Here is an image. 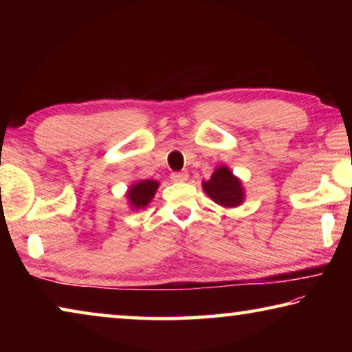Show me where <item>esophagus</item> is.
<instances>
[{
  "label": "esophagus",
  "mask_w": 352,
  "mask_h": 352,
  "mask_svg": "<svg viewBox=\"0 0 352 352\" xmlns=\"http://www.w3.org/2000/svg\"><path fill=\"white\" fill-rule=\"evenodd\" d=\"M170 178H172V182H175V183H183L188 180L189 175H188V172H174V174L170 175Z\"/></svg>",
  "instance_id": "obj_1"
}]
</instances>
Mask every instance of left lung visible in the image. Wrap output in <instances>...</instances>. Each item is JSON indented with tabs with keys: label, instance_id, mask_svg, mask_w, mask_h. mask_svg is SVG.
<instances>
[{
	"label": "left lung",
	"instance_id": "8db88e82",
	"mask_svg": "<svg viewBox=\"0 0 352 352\" xmlns=\"http://www.w3.org/2000/svg\"><path fill=\"white\" fill-rule=\"evenodd\" d=\"M201 188L208 197L223 208L241 206L245 200V189H243L242 180L225 164L216 168L210 180L201 182Z\"/></svg>",
	"mask_w": 352,
	"mask_h": 352
}]
</instances>
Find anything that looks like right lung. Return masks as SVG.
I'll list each match as a JSON object with an SVG mask.
<instances>
[{
	"mask_svg": "<svg viewBox=\"0 0 352 352\" xmlns=\"http://www.w3.org/2000/svg\"><path fill=\"white\" fill-rule=\"evenodd\" d=\"M158 186L160 183L157 180L133 182V184H130L126 192L129 206L135 211L144 210V208L151 204L152 199L155 197V194H157Z\"/></svg>",
	"mask_w": 352,
	"mask_h": 352,
	"instance_id": "add662e5",
	"label": "right lung"
}]
</instances>
